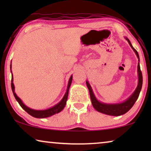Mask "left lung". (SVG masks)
Wrapping results in <instances>:
<instances>
[{"label":"left lung","instance_id":"8db88e82","mask_svg":"<svg viewBox=\"0 0 151 151\" xmlns=\"http://www.w3.org/2000/svg\"><path fill=\"white\" fill-rule=\"evenodd\" d=\"M124 38L128 41L129 44L132 49L134 51V52L137 55L138 58V63L137 65V75H138V84L137 87H136L135 90L134 92L128 98L127 100L124 101V102H119V103H104L102 102H100L98 100L97 98L95 96L93 91L92 89L91 86L88 82V80L86 81V86H87L88 89L90 93V98L91 100V103L93 106L98 112L102 113L103 114H106L109 115H112V116H119V115L125 114L127 113L130 109H131L133 106L135 104L136 100H137L138 97H139V93L141 91L142 86V73L141 70H140V66H139V54H138L137 51L133 48L132 46V44L130 42L129 38L127 37H124Z\"/></svg>","mask_w":151,"mask_h":151}]
</instances>
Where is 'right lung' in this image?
I'll return each mask as SVG.
<instances>
[{"label":"right lung","instance_id":"1","mask_svg":"<svg viewBox=\"0 0 151 151\" xmlns=\"http://www.w3.org/2000/svg\"><path fill=\"white\" fill-rule=\"evenodd\" d=\"M10 70H11L12 73V92H13V94L14 97H15L16 100L17 102L19 103L20 106L22 107V109H24V111H26L27 113H29L32 116L36 117V118H45V117H51V115H53L56 113H58L63 110V109L65 108L66 104H67V100L68 98V95H69V90L70 88V86H71V82H72V78H73V76H71L69 82H68V85L67 88V91H66L65 94L64 95L63 98L62 100L60 101V102L56 104L54 106L50 107V108L44 109V110H36V109H31L29 107L27 106L25 104H24L23 102H22L21 99H20L19 97H18L16 93H15V86H14V78H13V74H12V64L10 65Z\"/></svg>","mask_w":151,"mask_h":151}]
</instances>
